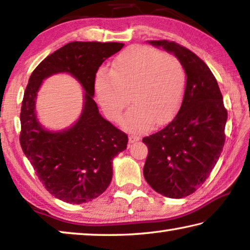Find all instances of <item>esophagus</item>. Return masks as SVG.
I'll return each instance as SVG.
<instances>
[{"label":"esophagus","mask_w":250,"mask_h":250,"mask_svg":"<svg viewBox=\"0 0 250 250\" xmlns=\"http://www.w3.org/2000/svg\"><path fill=\"white\" fill-rule=\"evenodd\" d=\"M139 135H137V134H134V133H131L130 135H129V143H134L135 141H139Z\"/></svg>","instance_id":"1"}]
</instances>
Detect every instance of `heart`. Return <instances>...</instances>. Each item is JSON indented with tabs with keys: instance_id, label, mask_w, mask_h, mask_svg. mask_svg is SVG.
Segmentation results:
<instances>
[{
	"instance_id": "heart-1",
	"label": "heart",
	"mask_w": 250,
	"mask_h": 250,
	"mask_svg": "<svg viewBox=\"0 0 250 250\" xmlns=\"http://www.w3.org/2000/svg\"><path fill=\"white\" fill-rule=\"evenodd\" d=\"M185 83L184 66L175 55L139 45L117 56L110 71L97 74L95 90L110 121L119 120L131 100L133 105L120 124L125 129L146 130L154 119L162 124L175 115Z\"/></svg>"
}]
</instances>
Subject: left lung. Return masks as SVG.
Listing matches in <instances>:
<instances>
[{
	"label": "left lung",
	"mask_w": 250,
	"mask_h": 250,
	"mask_svg": "<svg viewBox=\"0 0 250 250\" xmlns=\"http://www.w3.org/2000/svg\"><path fill=\"white\" fill-rule=\"evenodd\" d=\"M149 43L180 59L186 83L174 119L142 139L149 150L143 175L155 192L171 198L186 197L201 188L221 156L227 110L216 78L197 55L175 42Z\"/></svg>",
	"instance_id": "left-lung-1"
}]
</instances>
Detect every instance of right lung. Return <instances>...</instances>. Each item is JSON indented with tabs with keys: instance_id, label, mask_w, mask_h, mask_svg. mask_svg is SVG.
Masks as SVG:
<instances>
[{
	"instance_id": "add662e5",
	"label": "right lung",
	"mask_w": 250,
	"mask_h": 250,
	"mask_svg": "<svg viewBox=\"0 0 250 250\" xmlns=\"http://www.w3.org/2000/svg\"><path fill=\"white\" fill-rule=\"evenodd\" d=\"M122 43L71 42L46 57L29 77L21 108L20 143L45 188L69 204L101 195L112 179V160L126 149L128 135L104 119L92 97L98 68ZM68 72L82 83L84 108L69 129L52 133L36 118L37 91L54 73Z\"/></svg>"
}]
</instances>
